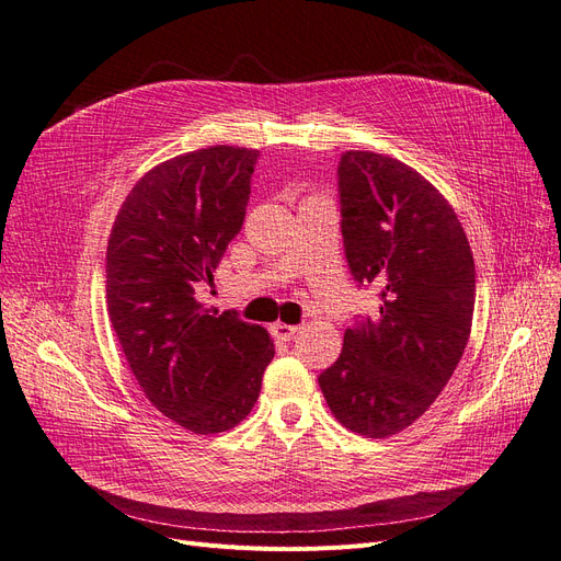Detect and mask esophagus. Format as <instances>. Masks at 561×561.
Wrapping results in <instances>:
<instances>
[{
  "mask_svg": "<svg viewBox=\"0 0 561 561\" xmlns=\"http://www.w3.org/2000/svg\"><path fill=\"white\" fill-rule=\"evenodd\" d=\"M297 332H299L297 325H285V322H274V325H271V334L280 339V342H290Z\"/></svg>",
  "mask_w": 561,
  "mask_h": 561,
  "instance_id": "1",
  "label": "esophagus"
}]
</instances>
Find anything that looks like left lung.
<instances>
[{
  "label": "left lung",
  "instance_id": "1",
  "mask_svg": "<svg viewBox=\"0 0 561 561\" xmlns=\"http://www.w3.org/2000/svg\"><path fill=\"white\" fill-rule=\"evenodd\" d=\"M344 252L358 287H377L318 377L336 421L365 437L396 435L447 386L470 336L474 262L454 208L410 165L344 151L336 168Z\"/></svg>",
  "mask_w": 561,
  "mask_h": 561
}]
</instances>
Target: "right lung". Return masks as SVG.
I'll return each instance as SVG.
<instances>
[{"label": "right lung", "instance_id": "obj_1", "mask_svg": "<svg viewBox=\"0 0 561 561\" xmlns=\"http://www.w3.org/2000/svg\"><path fill=\"white\" fill-rule=\"evenodd\" d=\"M257 159L217 145L151 168L107 243V311L130 371L163 416L198 435L250 414L274 358L264 328L198 297L243 227Z\"/></svg>", "mask_w": 561, "mask_h": 561}]
</instances>
